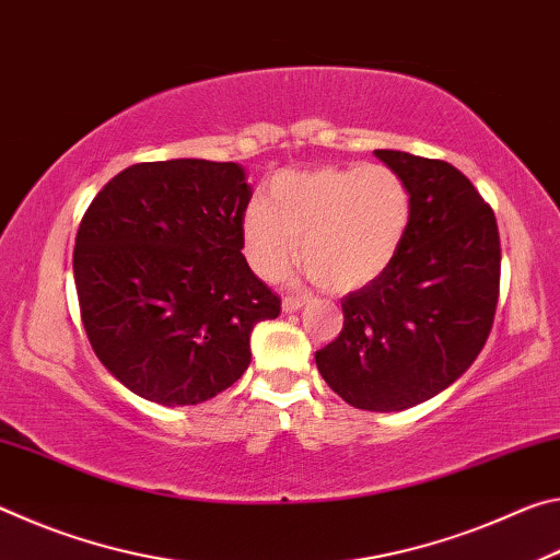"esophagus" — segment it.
Wrapping results in <instances>:
<instances>
[{
  "label": "esophagus",
  "mask_w": 560,
  "mask_h": 560,
  "mask_svg": "<svg viewBox=\"0 0 560 560\" xmlns=\"http://www.w3.org/2000/svg\"><path fill=\"white\" fill-rule=\"evenodd\" d=\"M303 306V299L301 296H287L281 303L283 314H296V311Z\"/></svg>",
  "instance_id": "obj_1"
}]
</instances>
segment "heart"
<instances>
[{
  "label": "heart",
  "mask_w": 560,
  "mask_h": 560,
  "mask_svg": "<svg viewBox=\"0 0 560 560\" xmlns=\"http://www.w3.org/2000/svg\"><path fill=\"white\" fill-rule=\"evenodd\" d=\"M410 189L385 165L320 167L277 179L244 217V249L259 277L299 264L318 287L355 291L383 277L410 230Z\"/></svg>",
  "instance_id": "obj_1"
}]
</instances>
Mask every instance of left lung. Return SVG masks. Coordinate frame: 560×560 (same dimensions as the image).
I'll return each mask as SVG.
<instances>
[{"label": "left lung", "mask_w": 560, "mask_h": 560, "mask_svg": "<svg viewBox=\"0 0 560 560\" xmlns=\"http://www.w3.org/2000/svg\"><path fill=\"white\" fill-rule=\"evenodd\" d=\"M410 189V230L383 277L340 301L343 330L316 350L318 373L348 405L400 412L450 387L494 324L497 217L444 160L375 150Z\"/></svg>", "instance_id": "1"}]
</instances>
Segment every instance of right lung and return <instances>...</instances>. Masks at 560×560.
Segmentation results:
<instances>
[{"mask_svg":"<svg viewBox=\"0 0 560 560\" xmlns=\"http://www.w3.org/2000/svg\"><path fill=\"white\" fill-rule=\"evenodd\" d=\"M244 167L160 160L118 173L93 197L73 249L93 353L150 402L200 405L249 368L259 320L281 299L244 259Z\"/></svg>","mask_w":560,"mask_h":560,"instance_id":"obj_1","label":"right lung"}]
</instances>
